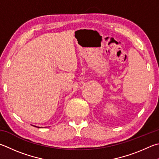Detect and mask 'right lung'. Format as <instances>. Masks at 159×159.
<instances>
[{
  "instance_id": "add662e5",
  "label": "right lung",
  "mask_w": 159,
  "mask_h": 159,
  "mask_svg": "<svg viewBox=\"0 0 159 159\" xmlns=\"http://www.w3.org/2000/svg\"><path fill=\"white\" fill-rule=\"evenodd\" d=\"M38 128H39V127H38Z\"/></svg>"
}]
</instances>
